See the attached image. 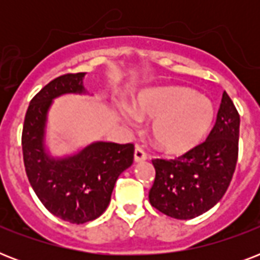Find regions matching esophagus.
I'll return each instance as SVG.
<instances>
[{
	"instance_id": "34e87169",
	"label": "esophagus",
	"mask_w": 260,
	"mask_h": 260,
	"mask_svg": "<svg viewBox=\"0 0 260 260\" xmlns=\"http://www.w3.org/2000/svg\"><path fill=\"white\" fill-rule=\"evenodd\" d=\"M134 159H135V162L139 163V162H144L147 159V155L146 152L140 148V147H136L135 148V154H134Z\"/></svg>"
}]
</instances>
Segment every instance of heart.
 Masks as SVG:
<instances>
[{
  "label": "heart",
  "mask_w": 260,
  "mask_h": 260,
  "mask_svg": "<svg viewBox=\"0 0 260 260\" xmlns=\"http://www.w3.org/2000/svg\"><path fill=\"white\" fill-rule=\"evenodd\" d=\"M118 118L132 125L152 120L151 138L167 154H183L202 143L212 129L216 109L204 94L185 86H159L139 93L131 109H118Z\"/></svg>",
  "instance_id": "1"
}]
</instances>
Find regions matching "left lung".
<instances>
[{
	"label": "left lung",
	"instance_id": "obj_1",
	"mask_svg": "<svg viewBox=\"0 0 260 260\" xmlns=\"http://www.w3.org/2000/svg\"><path fill=\"white\" fill-rule=\"evenodd\" d=\"M240 117L224 91L206 142L178 159H154L155 181L148 198L154 208L178 220L201 216L225 194L238 162Z\"/></svg>",
	"mask_w": 260,
	"mask_h": 260
}]
</instances>
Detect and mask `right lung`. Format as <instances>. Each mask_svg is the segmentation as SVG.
<instances>
[{"instance_id": "right-lung-1", "label": "right lung", "mask_w": 260, "mask_h": 260, "mask_svg": "<svg viewBox=\"0 0 260 260\" xmlns=\"http://www.w3.org/2000/svg\"><path fill=\"white\" fill-rule=\"evenodd\" d=\"M85 75H62L43 87L28 106L21 138L32 189L51 213L71 224L100 217L109 205L118 175L134 162V144L110 142L90 143L60 156L51 154L47 144L51 106L66 94L87 95Z\"/></svg>"}]
</instances>
